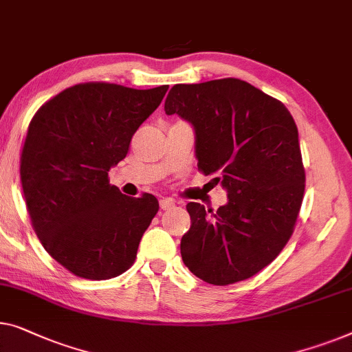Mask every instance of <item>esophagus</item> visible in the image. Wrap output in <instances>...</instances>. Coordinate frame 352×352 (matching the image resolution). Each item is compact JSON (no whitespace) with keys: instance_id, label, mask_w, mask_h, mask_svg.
<instances>
[{"instance_id":"1","label":"esophagus","mask_w":352,"mask_h":352,"mask_svg":"<svg viewBox=\"0 0 352 352\" xmlns=\"http://www.w3.org/2000/svg\"><path fill=\"white\" fill-rule=\"evenodd\" d=\"M160 208L162 210H171V208H175V201L171 200V198H164V200H160Z\"/></svg>"}]
</instances>
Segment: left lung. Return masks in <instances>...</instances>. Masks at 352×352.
Here are the masks:
<instances>
[{"label":"left lung","mask_w":352,"mask_h":352,"mask_svg":"<svg viewBox=\"0 0 352 352\" xmlns=\"http://www.w3.org/2000/svg\"><path fill=\"white\" fill-rule=\"evenodd\" d=\"M165 113L195 129L198 170L214 175L228 203H187L181 256L197 278L227 286L272 263L292 236L305 192L298 130L281 101L241 79L176 84Z\"/></svg>","instance_id":"1"}]
</instances>
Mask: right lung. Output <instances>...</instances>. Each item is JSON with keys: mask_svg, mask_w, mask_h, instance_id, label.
<instances>
[{"mask_svg": "<svg viewBox=\"0 0 352 352\" xmlns=\"http://www.w3.org/2000/svg\"><path fill=\"white\" fill-rule=\"evenodd\" d=\"M166 90L78 84L30 122L20 155L27 210L45 251L76 276L111 279L135 262L159 201L152 193L124 195L109 184L108 171L125 159Z\"/></svg>", "mask_w": 352, "mask_h": 352, "instance_id": "obj_1", "label": "right lung"}]
</instances>
